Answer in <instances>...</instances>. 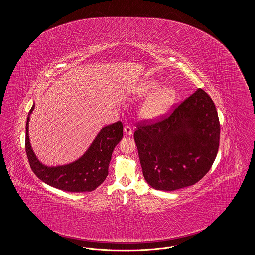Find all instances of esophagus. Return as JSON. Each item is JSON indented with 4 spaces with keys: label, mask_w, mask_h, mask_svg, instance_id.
I'll return each mask as SVG.
<instances>
[{
    "label": "esophagus",
    "mask_w": 255,
    "mask_h": 255,
    "mask_svg": "<svg viewBox=\"0 0 255 255\" xmlns=\"http://www.w3.org/2000/svg\"><path fill=\"white\" fill-rule=\"evenodd\" d=\"M124 133L127 135H132L133 134V129H132V126L130 124H126L124 126Z\"/></svg>",
    "instance_id": "esophagus-1"
}]
</instances>
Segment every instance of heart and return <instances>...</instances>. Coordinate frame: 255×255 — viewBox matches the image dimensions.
<instances>
[{
  "label": "heart",
  "mask_w": 255,
  "mask_h": 255,
  "mask_svg": "<svg viewBox=\"0 0 255 255\" xmlns=\"http://www.w3.org/2000/svg\"><path fill=\"white\" fill-rule=\"evenodd\" d=\"M159 86L155 81L147 82L140 88L142 94L155 92ZM176 99V93L172 88H164L150 97L142 107L141 114L148 119H156L163 115Z\"/></svg>",
  "instance_id": "b5f03b06"
}]
</instances>
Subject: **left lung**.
Listing matches in <instances>:
<instances>
[{"label":"left lung","instance_id":"8db88e82","mask_svg":"<svg viewBox=\"0 0 255 255\" xmlns=\"http://www.w3.org/2000/svg\"><path fill=\"white\" fill-rule=\"evenodd\" d=\"M133 138L146 182L157 190L193 185L211 168L220 142V122L202 89L168 113L136 122Z\"/></svg>","mask_w":255,"mask_h":255}]
</instances>
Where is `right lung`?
<instances>
[{
	"mask_svg": "<svg viewBox=\"0 0 255 255\" xmlns=\"http://www.w3.org/2000/svg\"><path fill=\"white\" fill-rule=\"evenodd\" d=\"M25 124V153L30 168L37 177L50 186L68 192H90L97 188L108 176L112 153L123 135L122 122H117L102 128L85 154L71 164L48 167L37 159L28 138L29 115Z\"/></svg>",
	"mask_w": 255,
	"mask_h": 255,
	"instance_id": "right-lung-1",
	"label": "right lung"
}]
</instances>
